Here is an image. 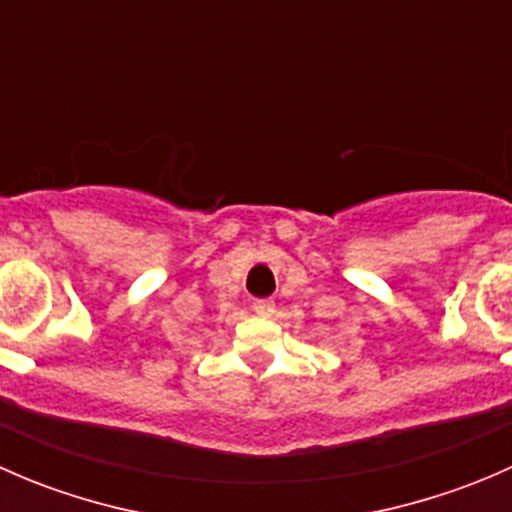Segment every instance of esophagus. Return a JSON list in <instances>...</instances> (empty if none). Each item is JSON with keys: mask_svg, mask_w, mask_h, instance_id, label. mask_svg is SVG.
Segmentation results:
<instances>
[{"mask_svg": "<svg viewBox=\"0 0 512 512\" xmlns=\"http://www.w3.org/2000/svg\"><path fill=\"white\" fill-rule=\"evenodd\" d=\"M252 309H255L257 314H262V317H270V314L275 312V302H272V299H255V302H252Z\"/></svg>", "mask_w": 512, "mask_h": 512, "instance_id": "1", "label": "esophagus"}]
</instances>
